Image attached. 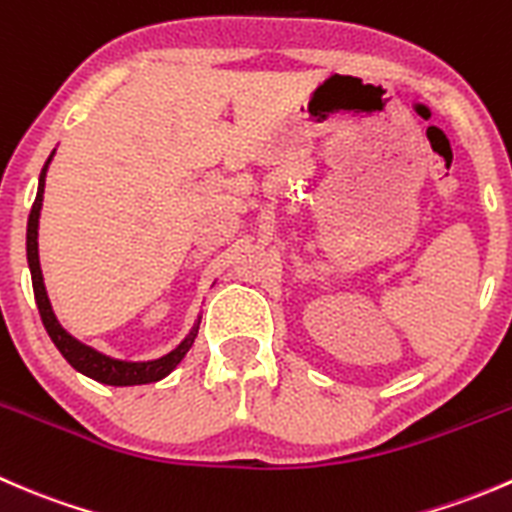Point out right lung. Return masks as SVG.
<instances>
[{"label": "right lung", "mask_w": 512, "mask_h": 512, "mask_svg": "<svg viewBox=\"0 0 512 512\" xmlns=\"http://www.w3.org/2000/svg\"><path fill=\"white\" fill-rule=\"evenodd\" d=\"M51 153L49 160L44 163L39 175V190H36V200L32 205V213H29V223H27V260H29V270H32V285H34V299L36 307H39L41 322H44V329L49 332L51 342L56 344L61 356L74 366L76 371L81 374L91 376V379L101 381V384L108 386H136V384H153V381H160L163 376H168L175 366L183 361V356L188 354V349L193 347L195 337H198V327L200 319L193 329H190L188 337L178 344L170 354L160 356V359L153 361H121V359H111V356L96 352V349L86 347L81 344L79 339L71 337L64 327L59 324V319L54 317V309H51L49 297H46V287H44V277H41V265H39V213H41V200H44V183H46V170H49Z\"/></svg>", "instance_id": "add662e5"}]
</instances>
